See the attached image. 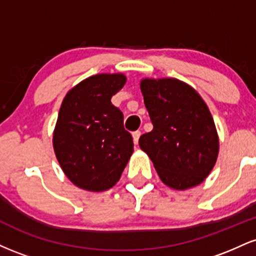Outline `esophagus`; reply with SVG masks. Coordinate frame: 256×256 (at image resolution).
Instances as JSON below:
<instances>
[{"mask_svg": "<svg viewBox=\"0 0 256 256\" xmlns=\"http://www.w3.org/2000/svg\"><path fill=\"white\" fill-rule=\"evenodd\" d=\"M132 137H134V144H137L138 140H140V131H134V134H132Z\"/></svg>", "mask_w": 256, "mask_h": 256, "instance_id": "1", "label": "esophagus"}]
</instances>
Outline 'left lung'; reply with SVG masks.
<instances>
[{
  "mask_svg": "<svg viewBox=\"0 0 256 256\" xmlns=\"http://www.w3.org/2000/svg\"><path fill=\"white\" fill-rule=\"evenodd\" d=\"M140 91L152 130L140 137L158 177L185 190L201 184L216 165L219 138L207 104L190 85L174 78L142 79Z\"/></svg>",
  "mask_w": 256,
  "mask_h": 256,
  "instance_id": "obj_1",
  "label": "left lung"
}]
</instances>
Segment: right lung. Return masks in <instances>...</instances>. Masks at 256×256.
<instances>
[{"label":"right lung","mask_w":256,"mask_h":256,"mask_svg":"<svg viewBox=\"0 0 256 256\" xmlns=\"http://www.w3.org/2000/svg\"><path fill=\"white\" fill-rule=\"evenodd\" d=\"M125 83L122 73L92 76L72 88L61 104L52 146L66 177L84 190L114 186L134 152L122 112L110 102Z\"/></svg>","instance_id":"1"}]
</instances>
